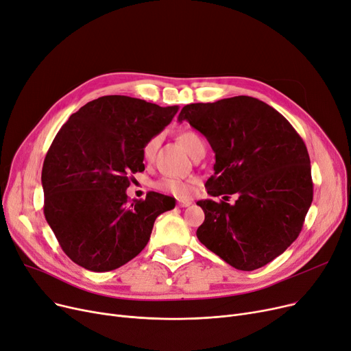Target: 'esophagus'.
<instances>
[{
    "label": "esophagus",
    "instance_id": "1",
    "mask_svg": "<svg viewBox=\"0 0 351 351\" xmlns=\"http://www.w3.org/2000/svg\"><path fill=\"white\" fill-rule=\"evenodd\" d=\"M192 202L191 201H178V206H180V208H186V206H189Z\"/></svg>",
    "mask_w": 351,
    "mask_h": 351
}]
</instances>
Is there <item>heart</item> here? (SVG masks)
Here are the masks:
<instances>
[{
  "label": "heart",
  "instance_id": "1",
  "mask_svg": "<svg viewBox=\"0 0 351 351\" xmlns=\"http://www.w3.org/2000/svg\"><path fill=\"white\" fill-rule=\"evenodd\" d=\"M179 141L182 143L189 154L197 147L204 145V141L201 139V136L192 132V130H185L179 134ZM159 145V138H152L149 142H146V145L143 146V158L145 160H152L156 154V149ZM196 185V180L195 179H180V178H172V176H166L162 178L156 186L163 191L171 193L176 197H189L195 189Z\"/></svg>",
  "mask_w": 351,
  "mask_h": 351
}]
</instances>
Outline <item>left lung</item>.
Here are the masks:
<instances>
[{"label": "left lung", "mask_w": 351, "mask_h": 351, "mask_svg": "<svg viewBox=\"0 0 351 351\" xmlns=\"http://www.w3.org/2000/svg\"><path fill=\"white\" fill-rule=\"evenodd\" d=\"M178 120L215 152L205 186L222 201L197 202L205 212L197 239L237 269L267 265L297 239L313 202L306 143L281 113L250 96L186 104Z\"/></svg>", "instance_id": "1"}]
</instances>
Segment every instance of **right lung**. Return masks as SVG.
<instances>
[{"label":"right lung","mask_w":351,"mask_h":351,"mask_svg":"<svg viewBox=\"0 0 351 351\" xmlns=\"http://www.w3.org/2000/svg\"><path fill=\"white\" fill-rule=\"evenodd\" d=\"M178 106L103 96L73 113L56 134L41 172L44 215L73 263L112 271L141 254L175 197L149 192L129 201L132 173L143 172V146L171 123Z\"/></svg>","instance_id":"add662e5"}]
</instances>
